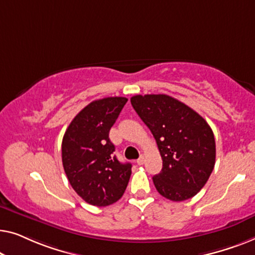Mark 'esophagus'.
<instances>
[{"mask_svg":"<svg viewBox=\"0 0 255 255\" xmlns=\"http://www.w3.org/2000/svg\"><path fill=\"white\" fill-rule=\"evenodd\" d=\"M136 163H137L138 165H143L144 164V156H139V158L136 160Z\"/></svg>","mask_w":255,"mask_h":255,"instance_id":"obj_1","label":"esophagus"}]
</instances>
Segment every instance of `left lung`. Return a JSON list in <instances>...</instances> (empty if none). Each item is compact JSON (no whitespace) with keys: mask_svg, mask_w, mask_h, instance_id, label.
<instances>
[{"mask_svg":"<svg viewBox=\"0 0 255 255\" xmlns=\"http://www.w3.org/2000/svg\"><path fill=\"white\" fill-rule=\"evenodd\" d=\"M136 113L151 130L163 159L152 177L160 195L185 201L198 194L215 166L214 132L194 110L167 95H137L130 98Z\"/></svg>","mask_w":255,"mask_h":255,"instance_id":"left-lung-1","label":"left lung"}]
</instances>
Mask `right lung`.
Returning <instances> with one entry per match:
<instances>
[{
  "mask_svg": "<svg viewBox=\"0 0 255 255\" xmlns=\"http://www.w3.org/2000/svg\"><path fill=\"white\" fill-rule=\"evenodd\" d=\"M127 100L125 97L95 100L74 118L64 132V172L74 191L92 206L106 207L117 202L130 178L131 164L118 160L109 137Z\"/></svg>",
  "mask_w": 255,
  "mask_h": 255,
  "instance_id": "1",
  "label": "right lung"
}]
</instances>
